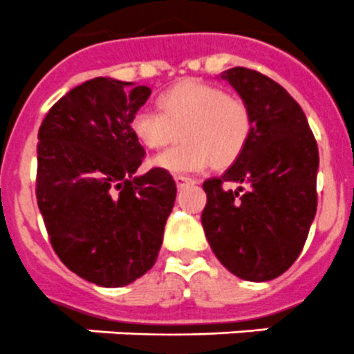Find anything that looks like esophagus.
Here are the masks:
<instances>
[{
  "label": "esophagus",
  "instance_id": "34e87169",
  "mask_svg": "<svg viewBox=\"0 0 354 354\" xmlns=\"http://www.w3.org/2000/svg\"><path fill=\"white\" fill-rule=\"evenodd\" d=\"M174 180H176L178 189H183V187L194 185L196 183V180H192V178H189V176H181V174H176V176H174Z\"/></svg>",
  "mask_w": 354,
  "mask_h": 354
}]
</instances>
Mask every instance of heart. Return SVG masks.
<instances>
[{"instance_id":"1","label":"heart","mask_w":354,"mask_h":354,"mask_svg":"<svg viewBox=\"0 0 354 354\" xmlns=\"http://www.w3.org/2000/svg\"><path fill=\"white\" fill-rule=\"evenodd\" d=\"M160 106L140 109L131 119L135 137L149 149L183 142L155 158L156 167L174 174L228 167L244 155L253 135L250 106L221 87L183 80L160 96Z\"/></svg>"}]
</instances>
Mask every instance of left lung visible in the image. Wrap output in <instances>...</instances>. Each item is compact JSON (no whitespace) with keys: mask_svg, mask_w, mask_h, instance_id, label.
<instances>
[{"mask_svg":"<svg viewBox=\"0 0 354 354\" xmlns=\"http://www.w3.org/2000/svg\"><path fill=\"white\" fill-rule=\"evenodd\" d=\"M223 78L250 106L253 135L223 176L203 183L201 224L230 272L267 281L296 262L308 236L317 212V142L305 112L274 80L245 67ZM226 183L241 187L228 191Z\"/></svg>","mask_w":354,"mask_h":354,"instance_id":"8db88e82","label":"left lung"}]
</instances>
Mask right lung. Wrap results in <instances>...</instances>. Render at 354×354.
<instances>
[{
    "mask_svg": "<svg viewBox=\"0 0 354 354\" xmlns=\"http://www.w3.org/2000/svg\"><path fill=\"white\" fill-rule=\"evenodd\" d=\"M92 78L46 113L37 144V205L64 266L100 287H122L158 257L176 183L153 167L135 176L144 147L131 119L146 85Z\"/></svg>",
    "mask_w": 354,
    "mask_h": 354,
    "instance_id": "1",
    "label": "right lung"
}]
</instances>
